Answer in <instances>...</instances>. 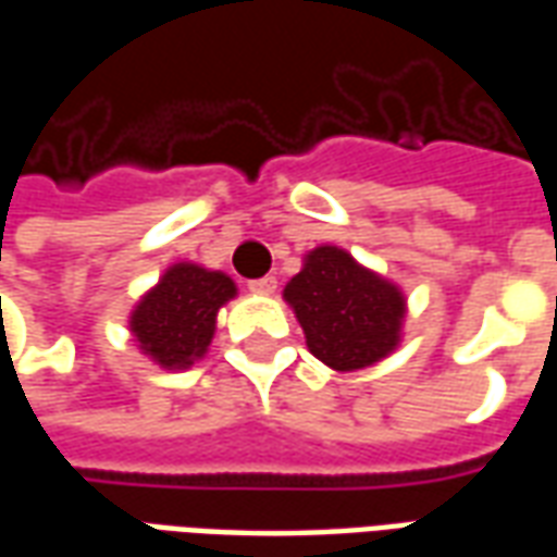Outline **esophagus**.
<instances>
[{
    "mask_svg": "<svg viewBox=\"0 0 557 557\" xmlns=\"http://www.w3.org/2000/svg\"><path fill=\"white\" fill-rule=\"evenodd\" d=\"M247 289L256 292V295H271V292L277 289V280H274V277L250 280V283H247Z\"/></svg>",
    "mask_w": 557,
    "mask_h": 557,
    "instance_id": "1",
    "label": "esophagus"
}]
</instances>
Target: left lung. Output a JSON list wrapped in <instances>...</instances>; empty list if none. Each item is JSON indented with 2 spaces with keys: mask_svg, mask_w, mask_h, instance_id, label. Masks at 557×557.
<instances>
[{
  "mask_svg": "<svg viewBox=\"0 0 557 557\" xmlns=\"http://www.w3.org/2000/svg\"><path fill=\"white\" fill-rule=\"evenodd\" d=\"M283 298L301 322L307 349L337 373L373 367L403 337V289L334 244L304 256V268L286 283Z\"/></svg>",
  "mask_w": 557,
  "mask_h": 557,
  "instance_id": "8db88e82",
  "label": "left lung"
}]
</instances>
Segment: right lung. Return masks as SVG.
Listing matches in <instances>:
<instances>
[{
	"instance_id": "1",
	"label": "right lung",
	"mask_w": 557,
	"mask_h": 557,
	"mask_svg": "<svg viewBox=\"0 0 557 557\" xmlns=\"http://www.w3.org/2000/svg\"><path fill=\"white\" fill-rule=\"evenodd\" d=\"M235 283L223 271L175 262L131 313V334L143 355L163 370H187L211 346L218 310L235 298Z\"/></svg>"
}]
</instances>
